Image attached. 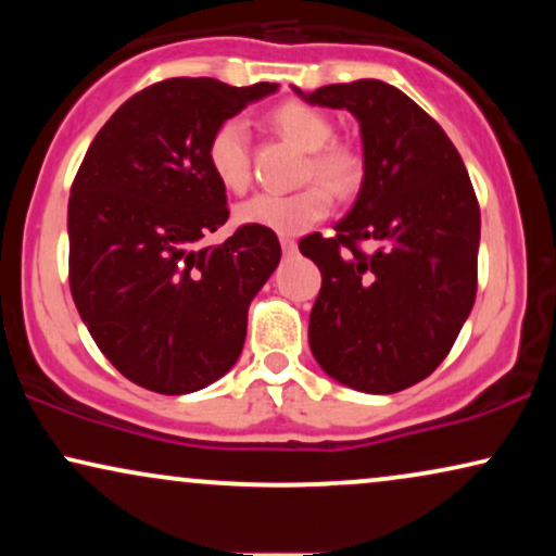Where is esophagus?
<instances>
[{"instance_id": "esophagus-1", "label": "esophagus", "mask_w": 556, "mask_h": 556, "mask_svg": "<svg viewBox=\"0 0 556 556\" xmlns=\"http://www.w3.org/2000/svg\"><path fill=\"white\" fill-rule=\"evenodd\" d=\"M280 248H283L286 255H293V253H295V240H291V238H280Z\"/></svg>"}]
</instances>
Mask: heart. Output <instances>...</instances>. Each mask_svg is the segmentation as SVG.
<instances>
[{"mask_svg":"<svg viewBox=\"0 0 556 556\" xmlns=\"http://www.w3.org/2000/svg\"><path fill=\"white\" fill-rule=\"evenodd\" d=\"M270 124L311 151L308 177L321 179L331 192H354L362 179V162L354 151L329 147L333 124L321 111L306 103H283L270 113ZM207 166L227 192H245L250 185V139L242 118H227L207 141ZM331 197L324 187L311 185L295 194L261 192L235 207L238 225L270 230L276 235H301L329 215Z\"/></svg>","mask_w":556,"mask_h":556,"instance_id":"b5f03b06","label":"heart"}]
</instances>
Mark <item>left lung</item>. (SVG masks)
<instances>
[{"label": "left lung", "mask_w": 556, "mask_h": 556, "mask_svg": "<svg viewBox=\"0 0 556 556\" xmlns=\"http://www.w3.org/2000/svg\"><path fill=\"white\" fill-rule=\"evenodd\" d=\"M293 93L352 113L364 159L359 194L337 235L299 242L321 270L311 354L356 392L407 390L445 359L473 308L481 210L470 177L443 128L390 83ZM359 239L375 241L376 253L364 256Z\"/></svg>", "instance_id": "8db88e82"}]
</instances>
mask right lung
<instances>
[{
  "label": "right lung",
  "mask_w": 556,
  "mask_h": 556,
  "mask_svg": "<svg viewBox=\"0 0 556 556\" xmlns=\"http://www.w3.org/2000/svg\"><path fill=\"white\" fill-rule=\"evenodd\" d=\"M169 78L121 105L90 143L67 204L71 293L90 337L134 384L189 394L235 367L248 308L280 263L276 232L227 223L225 187L207 166L223 121L276 93Z\"/></svg>",
  "instance_id": "add662e5"
}]
</instances>
